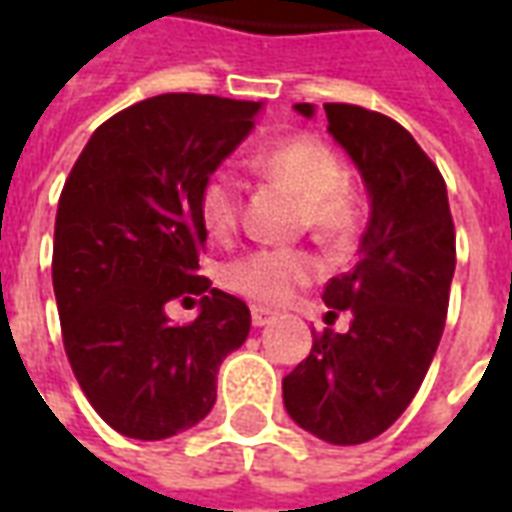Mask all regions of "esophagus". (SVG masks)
Wrapping results in <instances>:
<instances>
[{"label":"esophagus","mask_w":512,"mask_h":512,"mask_svg":"<svg viewBox=\"0 0 512 512\" xmlns=\"http://www.w3.org/2000/svg\"><path fill=\"white\" fill-rule=\"evenodd\" d=\"M274 315H277V312L268 310V307H260V304L252 307V323H255V326H266V323L274 321Z\"/></svg>","instance_id":"obj_1"}]
</instances>
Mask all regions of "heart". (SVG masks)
I'll return each instance as SVG.
<instances>
[{
    "label": "heart",
    "mask_w": 512,
    "mask_h": 512,
    "mask_svg": "<svg viewBox=\"0 0 512 512\" xmlns=\"http://www.w3.org/2000/svg\"><path fill=\"white\" fill-rule=\"evenodd\" d=\"M252 167L268 180L285 183L301 197V224L323 244H345L359 227V194L345 175L343 158L326 139L296 134L257 150ZM205 230L230 241L241 224V183L230 172H213L200 191ZM318 260L307 249L263 246L224 268V285L260 304H279L310 282Z\"/></svg>",
    "instance_id": "heart-1"
}]
</instances>
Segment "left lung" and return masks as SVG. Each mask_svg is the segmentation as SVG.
I'll return each mask as SVG.
<instances>
[{"mask_svg": "<svg viewBox=\"0 0 512 512\" xmlns=\"http://www.w3.org/2000/svg\"><path fill=\"white\" fill-rule=\"evenodd\" d=\"M296 109L312 117V104ZM323 109L365 178L370 222L354 268L323 288L329 315L351 310V329L315 334L310 356L282 378V397L312 436L362 444L406 411L439 348L455 224L439 167L406 128L354 104Z\"/></svg>", "mask_w": 512, "mask_h": 512, "instance_id": "obj_1", "label": "left lung"}]
</instances>
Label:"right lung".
I'll use <instances>...</instances> for the list:
<instances>
[{
  "instance_id": "add662e5",
  "label": "right lung",
  "mask_w": 512,
  "mask_h": 512,
  "mask_svg": "<svg viewBox=\"0 0 512 512\" xmlns=\"http://www.w3.org/2000/svg\"><path fill=\"white\" fill-rule=\"evenodd\" d=\"M257 101L167 93L95 128L65 180L51 279L73 376L106 425L158 441L216 403V373L252 326L249 307L200 277V191L241 145ZM201 296L194 322L166 304Z\"/></svg>"
}]
</instances>
